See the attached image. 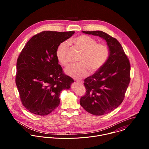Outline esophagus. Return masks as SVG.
Returning <instances> with one entry per match:
<instances>
[{
    "label": "esophagus",
    "instance_id": "1",
    "mask_svg": "<svg viewBox=\"0 0 149 149\" xmlns=\"http://www.w3.org/2000/svg\"><path fill=\"white\" fill-rule=\"evenodd\" d=\"M76 82H77V83H79L83 84V81H81V80H76Z\"/></svg>",
    "mask_w": 149,
    "mask_h": 149
}]
</instances>
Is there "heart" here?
Segmentation results:
<instances>
[{"mask_svg":"<svg viewBox=\"0 0 149 149\" xmlns=\"http://www.w3.org/2000/svg\"><path fill=\"white\" fill-rule=\"evenodd\" d=\"M74 48L82 52L78 63L70 64L65 69V72L74 79H80L87 75L88 71L94 73L106 64L109 56L108 46L103 43H97L93 38L81 35L69 41ZM68 47L66 43H60L56 50V57L58 63L63 66L68 64Z\"/></svg>","mask_w":149,"mask_h":149,"instance_id":"b5f03b06","label":"heart"}]
</instances>
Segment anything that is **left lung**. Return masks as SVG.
I'll use <instances>...</instances> for the list:
<instances>
[{"mask_svg":"<svg viewBox=\"0 0 149 149\" xmlns=\"http://www.w3.org/2000/svg\"><path fill=\"white\" fill-rule=\"evenodd\" d=\"M103 38L109 49L106 64L93 75L86 78L85 95L80 105L94 115H105L122 103L130 81V64L123 49L115 38L102 31H84Z\"/></svg>","mask_w":149,"mask_h":149,"instance_id":"left-lung-1","label":"left lung"}]
</instances>
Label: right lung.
<instances>
[{"label":"right lung","mask_w":149,"mask_h":149,"mask_svg":"<svg viewBox=\"0 0 149 149\" xmlns=\"http://www.w3.org/2000/svg\"><path fill=\"white\" fill-rule=\"evenodd\" d=\"M74 33L42 31L22 49L17 62L15 83L23 106L31 113H50L60 104L61 91L74 82L58 64L56 50Z\"/></svg>","instance_id":"right-lung-1"}]
</instances>
